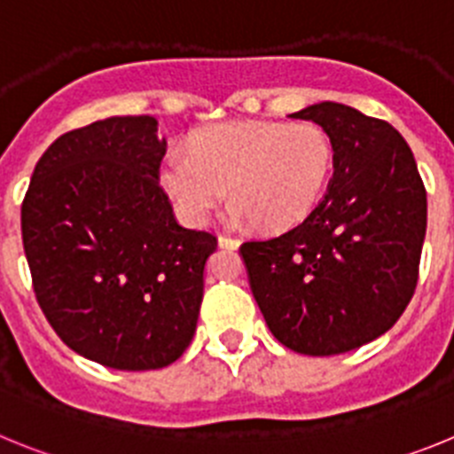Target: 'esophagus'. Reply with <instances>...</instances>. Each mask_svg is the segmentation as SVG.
I'll return each instance as SVG.
<instances>
[{
    "label": "esophagus",
    "instance_id": "1",
    "mask_svg": "<svg viewBox=\"0 0 454 454\" xmlns=\"http://www.w3.org/2000/svg\"><path fill=\"white\" fill-rule=\"evenodd\" d=\"M218 243H220V247H223V250H239V246H240V240L231 239V236H220Z\"/></svg>",
    "mask_w": 454,
    "mask_h": 454
}]
</instances>
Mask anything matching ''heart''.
Wrapping results in <instances>:
<instances>
[{"label": "heart", "mask_w": 454, "mask_h": 454, "mask_svg": "<svg viewBox=\"0 0 454 454\" xmlns=\"http://www.w3.org/2000/svg\"><path fill=\"white\" fill-rule=\"evenodd\" d=\"M332 166L334 145L318 124L231 120L195 131L186 152H168L159 184L188 224L207 223L230 188L236 220L284 231L314 211Z\"/></svg>", "instance_id": "b5f03b06"}]
</instances>
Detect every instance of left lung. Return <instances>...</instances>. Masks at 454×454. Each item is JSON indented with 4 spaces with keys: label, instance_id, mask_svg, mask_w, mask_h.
Returning a JSON list of instances; mask_svg holds the SVG:
<instances>
[{
    "label": "left lung",
    "instance_id": "left-lung-1",
    "mask_svg": "<svg viewBox=\"0 0 454 454\" xmlns=\"http://www.w3.org/2000/svg\"><path fill=\"white\" fill-rule=\"evenodd\" d=\"M327 131L334 175L323 202L286 234L240 254L279 343L309 356L362 348L403 316L419 279L427 195L407 140L339 102L291 114Z\"/></svg>",
    "mask_w": 454,
    "mask_h": 454
}]
</instances>
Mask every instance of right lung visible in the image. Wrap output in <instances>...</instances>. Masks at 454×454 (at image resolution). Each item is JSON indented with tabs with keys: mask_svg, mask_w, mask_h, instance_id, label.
Listing matches in <instances>:
<instances>
[{
	"mask_svg": "<svg viewBox=\"0 0 454 454\" xmlns=\"http://www.w3.org/2000/svg\"><path fill=\"white\" fill-rule=\"evenodd\" d=\"M156 131L152 115L67 131L40 156L22 202L43 314L67 348L115 371H154L184 355L218 247L175 220Z\"/></svg>",
	"mask_w": 454,
	"mask_h": 454,
	"instance_id": "1",
	"label": "right lung"
}]
</instances>
